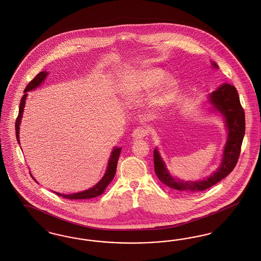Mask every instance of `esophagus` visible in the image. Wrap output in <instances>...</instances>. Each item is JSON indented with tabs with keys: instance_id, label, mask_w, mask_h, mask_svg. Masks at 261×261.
Returning <instances> with one entry per match:
<instances>
[{
	"instance_id": "1",
	"label": "esophagus",
	"mask_w": 261,
	"mask_h": 261,
	"mask_svg": "<svg viewBox=\"0 0 261 261\" xmlns=\"http://www.w3.org/2000/svg\"><path fill=\"white\" fill-rule=\"evenodd\" d=\"M147 135V130L144 127H138L132 133V137L134 139H143L145 136Z\"/></svg>"
}]
</instances>
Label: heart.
Masks as SVG:
<instances>
[{
    "label": "heart",
    "instance_id": "heart-1",
    "mask_svg": "<svg viewBox=\"0 0 261 261\" xmlns=\"http://www.w3.org/2000/svg\"><path fill=\"white\" fill-rule=\"evenodd\" d=\"M164 73L160 70H145L135 73L129 81L126 87V94L140 96L149 91L164 77ZM177 93V83L172 77H166L160 83L156 92L153 95V102L158 108H164L170 104Z\"/></svg>",
    "mask_w": 261,
    "mask_h": 261
}]
</instances>
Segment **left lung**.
<instances>
[{
    "label": "left lung",
    "mask_w": 261,
    "mask_h": 261,
    "mask_svg": "<svg viewBox=\"0 0 261 261\" xmlns=\"http://www.w3.org/2000/svg\"><path fill=\"white\" fill-rule=\"evenodd\" d=\"M214 68L218 65L213 62ZM208 102L214 106L215 110L223 115L225 126L228 131L227 141L224 146L222 161L219 169L202 180L188 181L174 178L168 172L164 161L160 156L157 148L153 151L154 171L157 177L169 188L181 192L202 191L218 184L222 178L230 174L236 166L241 152V146L245 135V112L240 104L239 94L234 85L223 84L210 95Z\"/></svg>",
    "instance_id": "1"
}]
</instances>
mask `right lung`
Instances as JSON below:
<instances>
[{
  "label": "right lung",
  "mask_w": 261,
  "mask_h": 261,
  "mask_svg": "<svg viewBox=\"0 0 261 261\" xmlns=\"http://www.w3.org/2000/svg\"><path fill=\"white\" fill-rule=\"evenodd\" d=\"M47 73L45 71L44 72H41L38 73L31 82L28 84V85L25 87L24 92L25 94L23 95V97L21 98L20 106H19V113H18V116L16 118L15 121V132H16V140L19 144V125H20L21 117H22V114H23V110L25 107V102H26V97H27V92L31 91L33 89L37 88L38 86H40L42 84V82L45 80ZM121 151V147H114V150L112 151V154L110 157L109 163H108V167L106 170L103 177L100 179V181L98 184H96L93 188H89L87 190H84L82 192H76V193H72L69 195L66 194H62L59 192H55L58 196H62L63 198L67 199H73V200H83V199H90L94 198L96 196L101 195L105 191V189L109 186V184L114 179V177L115 175V171H116V165H117V161H118V157L120 154ZM31 175V174H30ZM32 177V175H31ZM34 180H36L34 178ZM54 192V191H53Z\"/></svg>",
  "instance_id": "add662e5"
}]
</instances>
